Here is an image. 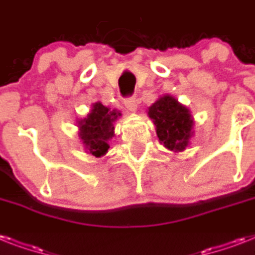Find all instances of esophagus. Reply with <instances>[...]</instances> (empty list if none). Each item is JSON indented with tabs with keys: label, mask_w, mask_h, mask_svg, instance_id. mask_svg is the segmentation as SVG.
<instances>
[{
	"label": "esophagus",
	"mask_w": 255,
	"mask_h": 255,
	"mask_svg": "<svg viewBox=\"0 0 255 255\" xmlns=\"http://www.w3.org/2000/svg\"><path fill=\"white\" fill-rule=\"evenodd\" d=\"M124 106H126V108L129 110V111H136V108H137V100H136L135 96L127 98V99H124Z\"/></svg>",
	"instance_id": "1"
}]
</instances>
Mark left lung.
Listing matches in <instances>:
<instances>
[{
	"label": "left lung",
	"mask_w": 255,
	"mask_h": 255,
	"mask_svg": "<svg viewBox=\"0 0 255 255\" xmlns=\"http://www.w3.org/2000/svg\"><path fill=\"white\" fill-rule=\"evenodd\" d=\"M148 116L156 127L160 143L169 151L182 152L193 136V118L189 108L178 103L173 96L163 95L148 107Z\"/></svg>",
	"instance_id": "obj_1"
}]
</instances>
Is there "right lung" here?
Segmentation results:
<instances>
[{
    "instance_id": "1",
    "label": "right lung",
    "mask_w": 255,
    "mask_h": 255,
    "mask_svg": "<svg viewBox=\"0 0 255 255\" xmlns=\"http://www.w3.org/2000/svg\"><path fill=\"white\" fill-rule=\"evenodd\" d=\"M120 116V111L111 110L100 102H96L91 106V111L88 112L87 116L78 120V136L87 153L95 157H102L107 153L110 148L108 143L115 136L114 123Z\"/></svg>"
}]
</instances>
